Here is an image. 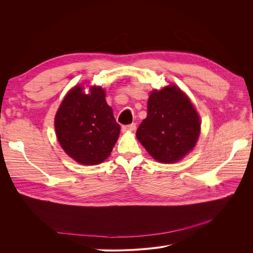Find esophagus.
Segmentation results:
<instances>
[{"instance_id": "esophagus-1", "label": "esophagus", "mask_w": 253, "mask_h": 253, "mask_svg": "<svg viewBox=\"0 0 253 253\" xmlns=\"http://www.w3.org/2000/svg\"><path fill=\"white\" fill-rule=\"evenodd\" d=\"M136 129V124H131L122 126V132H133Z\"/></svg>"}]
</instances>
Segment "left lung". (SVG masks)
Wrapping results in <instances>:
<instances>
[{
    "instance_id": "left-lung-1",
    "label": "left lung",
    "mask_w": 253,
    "mask_h": 253,
    "mask_svg": "<svg viewBox=\"0 0 253 253\" xmlns=\"http://www.w3.org/2000/svg\"><path fill=\"white\" fill-rule=\"evenodd\" d=\"M200 132L201 120L193 104L178 87L169 85L151 93L148 116L136 136L153 158L171 164L194 148Z\"/></svg>"
}]
</instances>
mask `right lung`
Listing matches in <instances>:
<instances>
[{"label": "right lung", "mask_w": 253, "mask_h": 253, "mask_svg": "<svg viewBox=\"0 0 253 253\" xmlns=\"http://www.w3.org/2000/svg\"><path fill=\"white\" fill-rule=\"evenodd\" d=\"M55 128L66 154L89 166L110 156L120 132L104 90L96 86L89 94L76 86L65 96L56 115Z\"/></svg>", "instance_id": "obj_1"}]
</instances>
